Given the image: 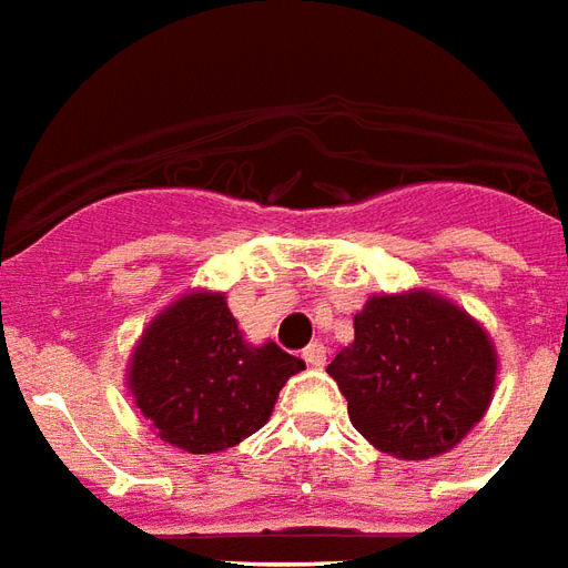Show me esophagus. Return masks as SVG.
<instances>
[{"label": "esophagus", "mask_w": 568, "mask_h": 568, "mask_svg": "<svg viewBox=\"0 0 568 568\" xmlns=\"http://www.w3.org/2000/svg\"><path fill=\"white\" fill-rule=\"evenodd\" d=\"M302 357H305V363H308V366L321 369V366L326 363V347L321 345V342H312V345L302 351Z\"/></svg>", "instance_id": "esophagus-1"}]
</instances>
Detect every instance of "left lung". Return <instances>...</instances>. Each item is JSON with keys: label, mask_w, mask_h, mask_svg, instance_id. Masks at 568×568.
<instances>
[{"label": "left lung", "mask_w": 568, "mask_h": 568, "mask_svg": "<svg viewBox=\"0 0 568 568\" xmlns=\"http://www.w3.org/2000/svg\"><path fill=\"white\" fill-rule=\"evenodd\" d=\"M359 436L399 459L445 454L487 412L496 347L478 321L429 290L372 296L354 342L326 366Z\"/></svg>", "instance_id": "left-lung-1"}]
</instances>
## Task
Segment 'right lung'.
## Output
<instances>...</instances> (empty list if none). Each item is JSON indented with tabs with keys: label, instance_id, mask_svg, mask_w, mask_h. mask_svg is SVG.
<instances>
[{
	"label": "right lung",
	"instance_id": "obj_1",
	"mask_svg": "<svg viewBox=\"0 0 568 568\" xmlns=\"http://www.w3.org/2000/svg\"><path fill=\"white\" fill-rule=\"evenodd\" d=\"M305 363L275 342L251 345L223 293H187L153 317L130 359V393L156 436L217 454L266 424Z\"/></svg>",
	"mask_w": 568,
	"mask_h": 568
}]
</instances>
